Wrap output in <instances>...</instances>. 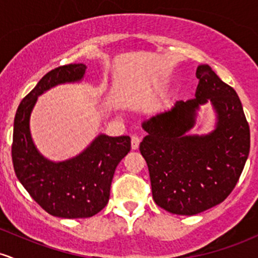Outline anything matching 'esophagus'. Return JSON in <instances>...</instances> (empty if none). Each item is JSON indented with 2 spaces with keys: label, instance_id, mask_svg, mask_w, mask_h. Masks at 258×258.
Masks as SVG:
<instances>
[{
  "label": "esophagus",
  "instance_id": "obj_1",
  "mask_svg": "<svg viewBox=\"0 0 258 258\" xmlns=\"http://www.w3.org/2000/svg\"><path fill=\"white\" fill-rule=\"evenodd\" d=\"M139 143H141V138H139L138 136H132V138H131L132 150H137L139 147Z\"/></svg>",
  "mask_w": 258,
  "mask_h": 258
}]
</instances>
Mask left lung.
<instances>
[{"label": "left lung", "instance_id": "left-lung-1", "mask_svg": "<svg viewBox=\"0 0 258 258\" xmlns=\"http://www.w3.org/2000/svg\"><path fill=\"white\" fill-rule=\"evenodd\" d=\"M195 98L144 121L148 135L139 150L149 168L153 199L171 214L193 216L221 204L232 193L250 152V128L240 99L207 64L197 69ZM210 101L215 128L189 135L197 111Z\"/></svg>", "mask_w": 258, "mask_h": 258}]
</instances>
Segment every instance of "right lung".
<instances>
[{
    "label": "right lung",
    "instance_id": "add662e5",
    "mask_svg": "<svg viewBox=\"0 0 258 258\" xmlns=\"http://www.w3.org/2000/svg\"><path fill=\"white\" fill-rule=\"evenodd\" d=\"M85 64H69L47 73L22 100L14 117L12 160L17 178L44 211L61 218L92 217L106 206L119 162L131 150L128 136L100 133L82 153L52 161L38 152L30 132L31 111L38 96L58 85L80 82Z\"/></svg>",
    "mask_w": 258,
    "mask_h": 258
}]
</instances>
